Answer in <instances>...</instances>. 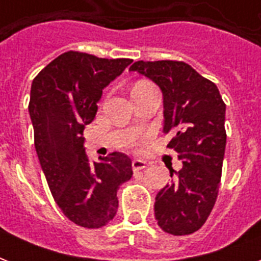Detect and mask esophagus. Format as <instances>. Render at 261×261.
Returning <instances> with one entry per match:
<instances>
[{"label":"esophagus","mask_w":261,"mask_h":261,"mask_svg":"<svg viewBox=\"0 0 261 261\" xmlns=\"http://www.w3.org/2000/svg\"><path fill=\"white\" fill-rule=\"evenodd\" d=\"M131 167H133V171L134 172H138V171H142L145 168H147V164L142 160H134L133 164H131Z\"/></svg>","instance_id":"1"}]
</instances>
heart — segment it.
<instances>
[{
    "mask_svg": "<svg viewBox=\"0 0 261 261\" xmlns=\"http://www.w3.org/2000/svg\"><path fill=\"white\" fill-rule=\"evenodd\" d=\"M139 85H145V84H139Z\"/></svg>",
    "mask_w": 261,
    "mask_h": 261,
    "instance_id": "heart-1",
    "label": "heart"
}]
</instances>
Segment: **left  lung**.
I'll return each instance as SVG.
<instances>
[{"mask_svg":"<svg viewBox=\"0 0 261 261\" xmlns=\"http://www.w3.org/2000/svg\"><path fill=\"white\" fill-rule=\"evenodd\" d=\"M154 81L164 94V134L182 168L155 196L159 226L173 236L195 233L204 225L218 196L226 146L225 111L214 83L181 61L138 62L130 66Z\"/></svg>","mask_w":261,"mask_h":261,"instance_id":"obj_1","label":"left lung"}]
</instances>
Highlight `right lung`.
I'll return each mask as SVG.
<instances>
[{"mask_svg": "<svg viewBox=\"0 0 261 261\" xmlns=\"http://www.w3.org/2000/svg\"><path fill=\"white\" fill-rule=\"evenodd\" d=\"M131 62L67 51L51 61L31 87L28 110L47 184L63 214L87 229L114 219L116 192L133 176L131 160L123 153L114 151L101 163H92L83 137L96 116L102 89Z\"/></svg>", "mask_w": 261, "mask_h": 261, "instance_id": "1", "label": "right lung"}]
</instances>
